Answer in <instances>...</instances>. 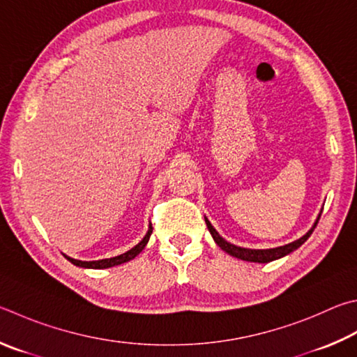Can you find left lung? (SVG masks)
<instances>
[{
	"label": "left lung",
	"mask_w": 357,
	"mask_h": 357,
	"mask_svg": "<svg viewBox=\"0 0 357 357\" xmlns=\"http://www.w3.org/2000/svg\"><path fill=\"white\" fill-rule=\"evenodd\" d=\"M319 218H320V215H319ZM319 218H317V222L314 223L312 228H310L303 237L298 238V241L287 243L284 246H278V248H270V250H250V248H242V246H236V245H232L229 242H226L225 238L215 231V228H213L207 218H206V225H207V229H209V232L213 237V241H215V243L223 251L228 252L229 256H234L237 259H242V261H248V262L267 264V262H271V261H276V259H281L284 256H287L289 252L295 251L296 248H300V246L310 237V234H312V231L315 229L317 223H319Z\"/></svg>",
	"instance_id": "8db88e82"
}]
</instances>
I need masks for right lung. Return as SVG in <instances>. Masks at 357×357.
<instances>
[{
  "label": "right lung",
  "mask_w": 357,
  "mask_h": 357,
  "mask_svg": "<svg viewBox=\"0 0 357 357\" xmlns=\"http://www.w3.org/2000/svg\"><path fill=\"white\" fill-rule=\"evenodd\" d=\"M153 232V226L150 223V226H148V232L145 234V237L142 238V241L134 246V248H131L126 252H123V255L120 256H115V257H109V259H100V261H77V259H73L70 256H66L68 261L76 265V267H82V268H109V267H115V265H120V264H125L128 261H131V259H134L135 256L139 255V252H142V250L145 248L148 241H150V236Z\"/></svg>",
  "instance_id": "obj_1"
}]
</instances>
